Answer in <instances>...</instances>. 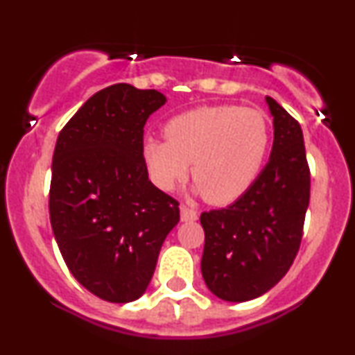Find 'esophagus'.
Masks as SVG:
<instances>
[{"label": "esophagus", "instance_id": "34e87169", "mask_svg": "<svg viewBox=\"0 0 355 355\" xmlns=\"http://www.w3.org/2000/svg\"><path fill=\"white\" fill-rule=\"evenodd\" d=\"M180 217L183 222H193V220L198 218V211L190 209V207H187V205H182L180 207Z\"/></svg>", "mask_w": 355, "mask_h": 355}]
</instances>
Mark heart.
Segmentation results:
<instances>
[{
	"label": "heart",
	"instance_id": "heart-1",
	"mask_svg": "<svg viewBox=\"0 0 355 355\" xmlns=\"http://www.w3.org/2000/svg\"><path fill=\"white\" fill-rule=\"evenodd\" d=\"M166 140L148 138L144 160L158 189L170 191L190 172L215 205L237 200L259 177L270 146L266 113L237 105H205L170 118Z\"/></svg>",
	"mask_w": 355,
	"mask_h": 355
}]
</instances>
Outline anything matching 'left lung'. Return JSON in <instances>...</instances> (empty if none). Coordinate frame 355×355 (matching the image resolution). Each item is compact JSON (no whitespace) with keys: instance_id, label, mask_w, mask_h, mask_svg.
<instances>
[{"instance_id":"1","label":"left lung","mask_w":355,"mask_h":355,"mask_svg":"<svg viewBox=\"0 0 355 355\" xmlns=\"http://www.w3.org/2000/svg\"><path fill=\"white\" fill-rule=\"evenodd\" d=\"M274 145L266 168L227 209L203 211L202 275L227 302H245L270 291L294 263L311 200V170L302 128L270 96Z\"/></svg>"}]
</instances>
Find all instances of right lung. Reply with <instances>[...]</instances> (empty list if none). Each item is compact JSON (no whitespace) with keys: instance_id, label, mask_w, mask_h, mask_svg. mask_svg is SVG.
<instances>
[{"instance_id":"1","label":"right lung","mask_w":355,"mask_h":355,"mask_svg":"<svg viewBox=\"0 0 355 355\" xmlns=\"http://www.w3.org/2000/svg\"><path fill=\"white\" fill-rule=\"evenodd\" d=\"M166 98L116 83L70 118L51 164L50 220L63 260L100 299L126 304L144 295L178 202L148 180L144 126Z\"/></svg>"}]
</instances>
